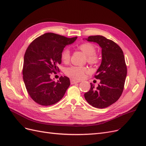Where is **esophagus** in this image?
I'll use <instances>...</instances> for the list:
<instances>
[{
	"mask_svg": "<svg viewBox=\"0 0 146 146\" xmlns=\"http://www.w3.org/2000/svg\"><path fill=\"white\" fill-rule=\"evenodd\" d=\"M79 82H80V81H78V80H73V79H71V80H70V83L71 84H75V83H79Z\"/></svg>",
	"mask_w": 146,
	"mask_h": 146,
	"instance_id": "esophagus-1",
	"label": "esophagus"
}]
</instances>
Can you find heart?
I'll use <instances>...</instances> for the list:
<instances>
[{
    "mask_svg": "<svg viewBox=\"0 0 146 146\" xmlns=\"http://www.w3.org/2000/svg\"><path fill=\"white\" fill-rule=\"evenodd\" d=\"M78 48L87 56V61L90 64H95L99 61V57L96 54V47L89 42L83 43ZM70 58V53L68 48H65L61 53V59L64 63H68ZM88 72V69L83 66H72L65 69L66 76L75 80H80Z\"/></svg>",
    "mask_w": 146,
    "mask_h": 146,
    "instance_id": "heart-1",
    "label": "heart"
}]
</instances>
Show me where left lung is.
Masks as SVG:
<instances>
[{
  "label": "left lung",
  "mask_w": 146,
  "mask_h": 146,
  "mask_svg": "<svg viewBox=\"0 0 146 146\" xmlns=\"http://www.w3.org/2000/svg\"><path fill=\"white\" fill-rule=\"evenodd\" d=\"M86 39L101 47L102 60L94 76L100 80V83L97 88L90 83V90L84 96L92 107L107 108L116 102L123 92L127 72L124 55L116 43L103 36H90Z\"/></svg>",
  "instance_id": "left-lung-1"
}]
</instances>
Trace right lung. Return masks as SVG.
<instances>
[{
    "mask_svg": "<svg viewBox=\"0 0 146 146\" xmlns=\"http://www.w3.org/2000/svg\"><path fill=\"white\" fill-rule=\"evenodd\" d=\"M77 38L46 33L30 44L24 58L23 80L30 98L36 103L48 106L63 98L70 85L69 78L61 76L56 82L50 77L60 71L61 52Z\"/></svg>",
    "mask_w": 146,
    "mask_h": 146,
    "instance_id": "add662e5",
    "label": "right lung"
}]
</instances>
